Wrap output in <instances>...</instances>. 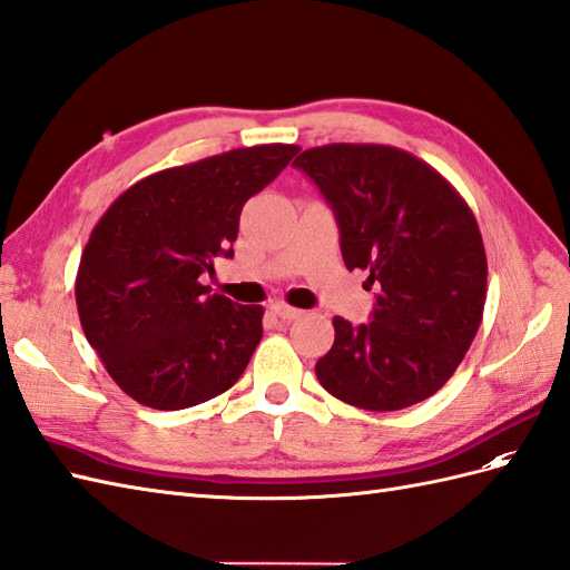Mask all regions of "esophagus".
<instances>
[{
	"mask_svg": "<svg viewBox=\"0 0 570 570\" xmlns=\"http://www.w3.org/2000/svg\"><path fill=\"white\" fill-rule=\"evenodd\" d=\"M272 313L274 315H279L282 320H298L301 315H303V311H298V308H291V305H286V303H272Z\"/></svg>",
	"mask_w": 570,
	"mask_h": 570,
	"instance_id": "obj_1",
	"label": "esophagus"
}]
</instances>
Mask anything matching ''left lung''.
<instances>
[{"label":"left lung","mask_w":570,"mask_h":570,"mask_svg":"<svg viewBox=\"0 0 570 570\" xmlns=\"http://www.w3.org/2000/svg\"><path fill=\"white\" fill-rule=\"evenodd\" d=\"M294 166L340 224L346 269L381 286L373 320L334 317L315 363L332 397L368 412L424 402L458 371L487 301V253L472 209L426 160L385 144H325Z\"/></svg>","instance_id":"left-lung-1"}]
</instances>
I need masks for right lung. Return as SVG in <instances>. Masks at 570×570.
Wrapping results in <instances>:
<instances>
[{
	"mask_svg": "<svg viewBox=\"0 0 570 570\" xmlns=\"http://www.w3.org/2000/svg\"><path fill=\"white\" fill-rule=\"evenodd\" d=\"M294 144H259L158 170L115 199L77 272L86 340L135 402L187 410L236 385L262 340V305L199 282L233 257L243 204L265 189Z\"/></svg>",
	"mask_w": 570,
	"mask_h": 570,
	"instance_id": "add662e5",
	"label": "right lung"
}]
</instances>
